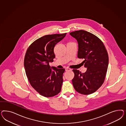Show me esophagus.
<instances>
[{"label": "esophagus", "instance_id": "obj_1", "mask_svg": "<svg viewBox=\"0 0 126 126\" xmlns=\"http://www.w3.org/2000/svg\"><path fill=\"white\" fill-rule=\"evenodd\" d=\"M65 71H71V69L69 68V67H66L65 69Z\"/></svg>", "mask_w": 126, "mask_h": 126}]
</instances>
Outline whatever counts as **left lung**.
Segmentation results:
<instances>
[{"label": "left lung", "mask_w": 126, "mask_h": 126, "mask_svg": "<svg viewBox=\"0 0 126 126\" xmlns=\"http://www.w3.org/2000/svg\"><path fill=\"white\" fill-rule=\"evenodd\" d=\"M70 34L76 39L79 47L78 57L84 59L82 63L87 68L84 73L73 70V87L80 94H91L104 82L109 64L107 50L99 38L87 31H77Z\"/></svg>", "instance_id": "left-lung-1"}]
</instances>
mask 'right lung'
<instances>
[{
  "label": "right lung",
  "instance_id": "1",
  "mask_svg": "<svg viewBox=\"0 0 126 126\" xmlns=\"http://www.w3.org/2000/svg\"><path fill=\"white\" fill-rule=\"evenodd\" d=\"M66 34H48L39 38L31 44L25 54L24 66L27 78L33 88L44 96H53L61 91L65 69L51 67L49 63L55 57V45Z\"/></svg>",
  "mask_w": 126,
  "mask_h": 126
}]
</instances>
